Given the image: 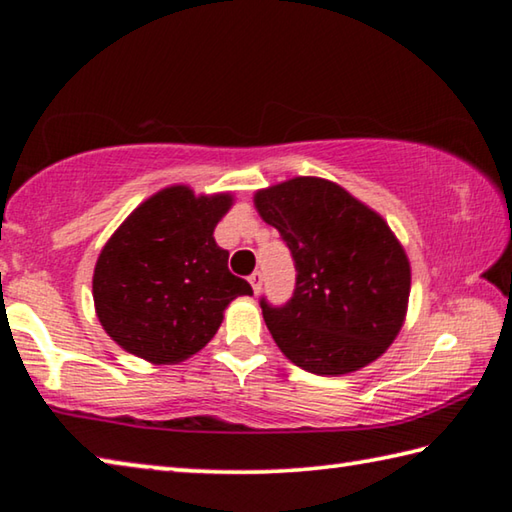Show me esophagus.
<instances>
[{
	"label": "esophagus",
	"mask_w": 512,
	"mask_h": 512,
	"mask_svg": "<svg viewBox=\"0 0 512 512\" xmlns=\"http://www.w3.org/2000/svg\"><path fill=\"white\" fill-rule=\"evenodd\" d=\"M262 280H264V277H262V273H259V271H255L253 275L248 277L250 287H253V291H255V293H259V289H262Z\"/></svg>",
	"instance_id": "34e87169"
}]
</instances>
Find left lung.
<instances>
[{
  "instance_id": "left-lung-1",
  "label": "left lung",
  "mask_w": 512,
  "mask_h": 512,
  "mask_svg": "<svg viewBox=\"0 0 512 512\" xmlns=\"http://www.w3.org/2000/svg\"><path fill=\"white\" fill-rule=\"evenodd\" d=\"M255 207L296 264L282 307L259 300L277 348L314 375L368 366L400 334L411 266L388 223L341 185L300 176L259 189Z\"/></svg>"
}]
</instances>
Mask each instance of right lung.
<instances>
[{
    "label": "right lung",
    "instance_id": "1",
    "mask_svg": "<svg viewBox=\"0 0 512 512\" xmlns=\"http://www.w3.org/2000/svg\"><path fill=\"white\" fill-rule=\"evenodd\" d=\"M230 205V194L160 189L103 246L92 277L94 309L126 352L151 363L185 361L212 341L232 300L253 296L214 241Z\"/></svg>",
    "mask_w": 512,
    "mask_h": 512
}]
</instances>
